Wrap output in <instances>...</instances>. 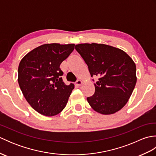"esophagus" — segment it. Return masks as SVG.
I'll return each instance as SVG.
<instances>
[{
  "label": "esophagus",
  "mask_w": 156,
  "mask_h": 156,
  "mask_svg": "<svg viewBox=\"0 0 156 156\" xmlns=\"http://www.w3.org/2000/svg\"><path fill=\"white\" fill-rule=\"evenodd\" d=\"M82 84V80H78L76 82V84L77 85V86H81V84Z\"/></svg>",
  "instance_id": "1"
}]
</instances>
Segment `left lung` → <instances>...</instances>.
<instances>
[{
    "mask_svg": "<svg viewBox=\"0 0 156 156\" xmlns=\"http://www.w3.org/2000/svg\"><path fill=\"white\" fill-rule=\"evenodd\" d=\"M75 49L87 64L91 77L98 76L94 94L87 98L89 105L103 115L121 110L136 84L133 59L121 49L105 44H82L76 45Z\"/></svg>",
    "mask_w": 156,
    "mask_h": 156,
    "instance_id": "obj_1",
    "label": "left lung"
}]
</instances>
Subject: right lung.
Listing matches in <instances>:
<instances>
[{
  "mask_svg": "<svg viewBox=\"0 0 156 156\" xmlns=\"http://www.w3.org/2000/svg\"><path fill=\"white\" fill-rule=\"evenodd\" d=\"M74 44H44L23 58L18 68V82L29 104L43 115L54 116L65 108L74 85H66L59 68L74 49Z\"/></svg>",
  "mask_w": 156,
  "mask_h": 156,
  "instance_id": "obj_1",
  "label": "right lung"
}]
</instances>
